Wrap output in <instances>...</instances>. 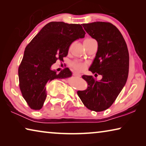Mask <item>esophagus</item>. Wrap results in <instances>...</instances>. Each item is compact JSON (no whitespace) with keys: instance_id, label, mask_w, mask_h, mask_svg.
Here are the masks:
<instances>
[{"instance_id":"obj_1","label":"esophagus","mask_w":146,"mask_h":146,"mask_svg":"<svg viewBox=\"0 0 146 146\" xmlns=\"http://www.w3.org/2000/svg\"><path fill=\"white\" fill-rule=\"evenodd\" d=\"M73 75L74 76H78V77H80V76H81V75H80V74H79V73H73Z\"/></svg>"}]
</instances>
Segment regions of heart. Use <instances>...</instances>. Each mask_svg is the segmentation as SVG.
<instances>
[{"label": "heart", "mask_w": 146, "mask_h": 146, "mask_svg": "<svg viewBox=\"0 0 146 146\" xmlns=\"http://www.w3.org/2000/svg\"><path fill=\"white\" fill-rule=\"evenodd\" d=\"M93 39L92 38H87L84 41H91L93 40ZM71 67L74 68V70H76V71H82L84 70L85 68L86 67V64L84 62H80L77 61H74L71 63Z\"/></svg>", "instance_id": "1"}]
</instances>
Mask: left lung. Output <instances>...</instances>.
<instances>
[{
    "label": "left lung",
    "mask_w": 146,
    "mask_h": 146,
    "mask_svg": "<svg viewBox=\"0 0 146 146\" xmlns=\"http://www.w3.org/2000/svg\"><path fill=\"white\" fill-rule=\"evenodd\" d=\"M82 26L98 42L97 52L89 70L102 78L97 81L93 76H82L88 86L78 91L77 95L89 110L102 111L113 104L126 82L129 52L122 35L111 23L95 22Z\"/></svg>",
    "instance_id": "1"
}]
</instances>
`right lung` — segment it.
<instances>
[{
	"mask_svg": "<svg viewBox=\"0 0 146 146\" xmlns=\"http://www.w3.org/2000/svg\"><path fill=\"white\" fill-rule=\"evenodd\" d=\"M80 24L51 22L44 26L26 47L19 67V88L32 110L42 108L46 98V85L55 78L71 76L68 68L59 73L51 69L57 60L68 55L71 43L85 36Z\"/></svg>",
	"mask_w": 146,
	"mask_h": 146,
	"instance_id": "1",
	"label": "right lung"
}]
</instances>
